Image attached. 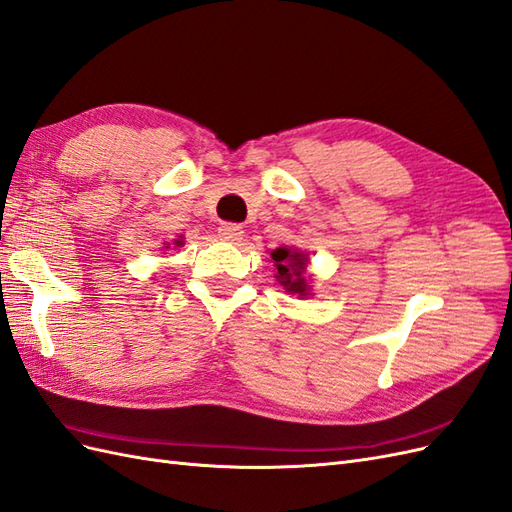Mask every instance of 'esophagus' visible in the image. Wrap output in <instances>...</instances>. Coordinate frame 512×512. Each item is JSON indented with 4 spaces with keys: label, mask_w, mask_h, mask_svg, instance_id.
Returning <instances> with one entry per match:
<instances>
[{
    "label": "esophagus",
    "mask_w": 512,
    "mask_h": 512,
    "mask_svg": "<svg viewBox=\"0 0 512 512\" xmlns=\"http://www.w3.org/2000/svg\"><path fill=\"white\" fill-rule=\"evenodd\" d=\"M218 232L222 241H228V243H237L243 239V228L239 224H222Z\"/></svg>",
    "instance_id": "esophagus-1"
}]
</instances>
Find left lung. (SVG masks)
<instances>
[{"instance_id":"left-lung-1","label":"left lung","mask_w":512,"mask_h":512,"mask_svg":"<svg viewBox=\"0 0 512 512\" xmlns=\"http://www.w3.org/2000/svg\"><path fill=\"white\" fill-rule=\"evenodd\" d=\"M275 260V277L277 282L284 286L288 294H297V297H309V284L305 280V267H307V254L299 250H288V247H277L271 252Z\"/></svg>"}]
</instances>
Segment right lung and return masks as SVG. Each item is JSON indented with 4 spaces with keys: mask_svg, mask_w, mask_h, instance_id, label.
Masks as SVG:
<instances>
[{
    "mask_svg": "<svg viewBox=\"0 0 512 512\" xmlns=\"http://www.w3.org/2000/svg\"><path fill=\"white\" fill-rule=\"evenodd\" d=\"M175 243H177V245H181V241H175Z\"/></svg>",
    "mask_w": 512,
    "mask_h": 512,
    "instance_id": "obj_1",
    "label": "right lung"
}]
</instances>
